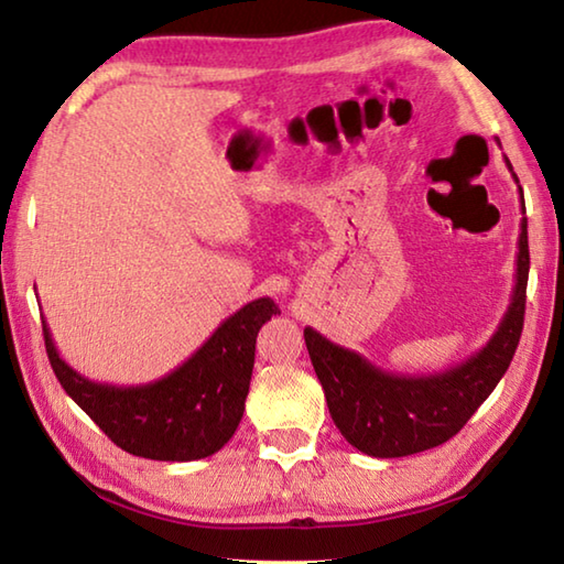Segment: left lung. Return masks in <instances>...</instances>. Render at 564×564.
<instances>
[{
    "label": "left lung",
    "instance_id": "obj_1",
    "mask_svg": "<svg viewBox=\"0 0 564 564\" xmlns=\"http://www.w3.org/2000/svg\"><path fill=\"white\" fill-rule=\"evenodd\" d=\"M508 169L512 171L510 161ZM512 178L520 188L518 176L512 174ZM520 208L524 214L522 188ZM528 273V218L522 216L514 289L498 330L470 358L435 376L388 373L360 352L336 346L318 330L305 328V348L340 435L366 455L403 457L431 451L460 433V427L500 383L518 350Z\"/></svg>",
    "mask_w": 564,
    "mask_h": 564
}]
</instances>
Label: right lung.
I'll list each match as a JSON object with an SVG mask.
<instances>
[{
  "mask_svg": "<svg viewBox=\"0 0 564 564\" xmlns=\"http://www.w3.org/2000/svg\"><path fill=\"white\" fill-rule=\"evenodd\" d=\"M273 299L246 303L194 356L144 386L94 383L64 362L44 328L46 356L69 398L121 451L149 460L188 463L221 451L243 417L256 336L279 316Z\"/></svg>",
  "mask_w": 564,
  "mask_h": 564,
  "instance_id": "add662e5",
  "label": "right lung"
}]
</instances>
